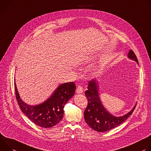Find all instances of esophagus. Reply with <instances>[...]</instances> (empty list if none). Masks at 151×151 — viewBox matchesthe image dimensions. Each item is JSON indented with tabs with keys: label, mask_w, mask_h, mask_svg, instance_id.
I'll list each match as a JSON object with an SVG mask.
<instances>
[{
	"label": "esophagus",
	"mask_w": 151,
	"mask_h": 151,
	"mask_svg": "<svg viewBox=\"0 0 151 151\" xmlns=\"http://www.w3.org/2000/svg\"><path fill=\"white\" fill-rule=\"evenodd\" d=\"M83 91V87L81 85H78L77 87V89H76V92L77 93H81Z\"/></svg>",
	"instance_id": "obj_1"
}]
</instances>
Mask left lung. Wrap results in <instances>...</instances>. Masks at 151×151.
<instances>
[{
  "label": "left lung",
  "instance_id": "8db88e82",
  "mask_svg": "<svg viewBox=\"0 0 151 151\" xmlns=\"http://www.w3.org/2000/svg\"><path fill=\"white\" fill-rule=\"evenodd\" d=\"M129 58L138 63V59L132 50L128 53ZM98 85L95 79L88 82V90L85 95L88 99V106L84 111L86 122L93 129L98 132H105L118 127L124 122L134 110L136 106L127 114L116 117L111 115L102 105L98 95Z\"/></svg>",
  "mask_w": 151,
  "mask_h": 151
}]
</instances>
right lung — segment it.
Returning a JSON list of instances; mask_svg holds the SVG:
<instances>
[{"label":"right lung","mask_w":151,"mask_h":151,"mask_svg":"<svg viewBox=\"0 0 151 151\" xmlns=\"http://www.w3.org/2000/svg\"><path fill=\"white\" fill-rule=\"evenodd\" d=\"M15 93L18 104L27 118L36 125L43 128L56 125L63 118V108L66 102L74 95L75 83H65L60 85L47 101L38 106H29L22 101L14 83Z\"/></svg>","instance_id":"right-lung-1"}]
</instances>
